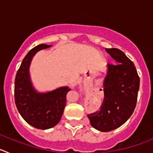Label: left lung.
Here are the masks:
<instances>
[{"mask_svg":"<svg viewBox=\"0 0 153 153\" xmlns=\"http://www.w3.org/2000/svg\"><path fill=\"white\" fill-rule=\"evenodd\" d=\"M106 51L117 63L107 64L100 109L87 115L92 126L102 132L116 129L126 122L136 108L140 89V76L132 60L117 48Z\"/></svg>","mask_w":153,"mask_h":153,"instance_id":"left-lung-1","label":"left lung"}]
</instances>
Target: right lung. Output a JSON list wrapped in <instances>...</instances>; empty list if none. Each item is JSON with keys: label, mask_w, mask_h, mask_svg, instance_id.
Here are the masks:
<instances>
[{"label": "right lung", "mask_w": 153, "mask_h": 153, "mask_svg": "<svg viewBox=\"0 0 153 153\" xmlns=\"http://www.w3.org/2000/svg\"><path fill=\"white\" fill-rule=\"evenodd\" d=\"M51 45L40 44L31 49L17 70L14 82V100L21 117L36 129H47L60 122L66 106V97L70 89L60 87L47 93L33 90L29 75V67L37 51Z\"/></svg>", "instance_id": "obj_1"}]
</instances>
